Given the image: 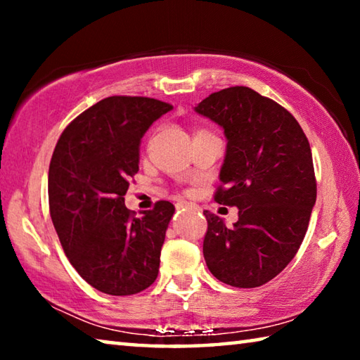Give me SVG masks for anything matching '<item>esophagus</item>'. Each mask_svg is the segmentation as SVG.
<instances>
[{"instance_id": "esophagus-1", "label": "esophagus", "mask_w": 360, "mask_h": 360, "mask_svg": "<svg viewBox=\"0 0 360 360\" xmlns=\"http://www.w3.org/2000/svg\"><path fill=\"white\" fill-rule=\"evenodd\" d=\"M178 208H192V203L181 202V203H178Z\"/></svg>"}]
</instances>
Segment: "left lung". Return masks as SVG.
<instances>
[{
  "instance_id": "left-lung-1",
  "label": "left lung",
  "mask_w": 360,
  "mask_h": 360,
  "mask_svg": "<svg viewBox=\"0 0 360 360\" xmlns=\"http://www.w3.org/2000/svg\"><path fill=\"white\" fill-rule=\"evenodd\" d=\"M195 112L222 127L227 149L214 200L238 208L230 229L203 211L206 265L225 284L259 288L288 266L307 233L316 203L309 143L288 109L249 87L211 94Z\"/></svg>"
}]
</instances>
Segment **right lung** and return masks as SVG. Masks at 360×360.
Instances as JSON below:
<instances>
[{
	"instance_id": "add662e5",
	"label": "right lung",
	"mask_w": 360,
	"mask_h": 360,
	"mask_svg": "<svg viewBox=\"0 0 360 360\" xmlns=\"http://www.w3.org/2000/svg\"><path fill=\"white\" fill-rule=\"evenodd\" d=\"M173 106L146 96H108L63 130L49 167V208L66 257L92 288L138 294L155 281L169 202L136 217L124 195L138 173L144 133Z\"/></svg>"
}]
</instances>
